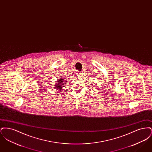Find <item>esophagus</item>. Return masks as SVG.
<instances>
[{
    "label": "esophagus",
    "instance_id": "obj_1",
    "mask_svg": "<svg viewBox=\"0 0 152 152\" xmlns=\"http://www.w3.org/2000/svg\"><path fill=\"white\" fill-rule=\"evenodd\" d=\"M77 76H80L81 75V74L79 72H77Z\"/></svg>",
    "mask_w": 152,
    "mask_h": 152
}]
</instances>
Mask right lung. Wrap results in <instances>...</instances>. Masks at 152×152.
Here are the masks:
<instances>
[{"label":"right lung","instance_id":"1","mask_svg":"<svg viewBox=\"0 0 152 152\" xmlns=\"http://www.w3.org/2000/svg\"><path fill=\"white\" fill-rule=\"evenodd\" d=\"M65 83V81L64 79L60 78L59 80H58V83H57L56 86H55V88H58V89H61V88L64 85Z\"/></svg>","mask_w":152,"mask_h":152}]
</instances>
